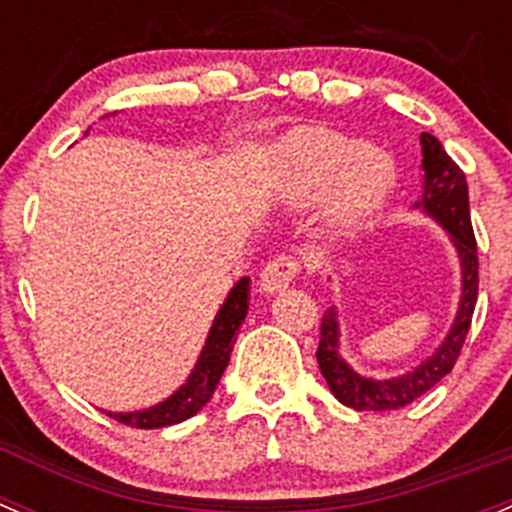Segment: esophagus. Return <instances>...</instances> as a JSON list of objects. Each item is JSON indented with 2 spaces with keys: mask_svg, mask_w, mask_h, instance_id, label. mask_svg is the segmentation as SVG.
<instances>
[{
  "mask_svg": "<svg viewBox=\"0 0 512 512\" xmlns=\"http://www.w3.org/2000/svg\"><path fill=\"white\" fill-rule=\"evenodd\" d=\"M298 261L293 256H276L266 263L261 271V288L263 293H281L286 291L288 283L296 278Z\"/></svg>",
  "mask_w": 512,
  "mask_h": 512,
  "instance_id": "esophagus-1",
  "label": "esophagus"
}]
</instances>
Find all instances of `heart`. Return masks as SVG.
Instances as JSON below:
<instances>
[{
	"label": "heart",
	"instance_id": "1",
	"mask_svg": "<svg viewBox=\"0 0 512 512\" xmlns=\"http://www.w3.org/2000/svg\"><path fill=\"white\" fill-rule=\"evenodd\" d=\"M271 169L281 199L293 206L321 199L323 224L336 234H356L371 224L396 184V161L383 146L353 144L326 126H301L281 136Z\"/></svg>",
	"mask_w": 512,
	"mask_h": 512
}]
</instances>
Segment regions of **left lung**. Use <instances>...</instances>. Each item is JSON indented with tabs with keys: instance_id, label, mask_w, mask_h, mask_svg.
I'll use <instances>...</instances> for the list:
<instances>
[{
	"instance_id": "1",
	"label": "left lung",
	"mask_w": 512,
	"mask_h": 512,
	"mask_svg": "<svg viewBox=\"0 0 512 512\" xmlns=\"http://www.w3.org/2000/svg\"><path fill=\"white\" fill-rule=\"evenodd\" d=\"M423 151V194L413 209L426 214L435 224L443 226L460 261V301L450 331L443 343L435 348L426 361L413 371L396 378H371L353 371L341 356V326H338L336 306L328 308L321 318V343H318V368L326 378L328 388L343 406L353 411H398L408 406L435 383L443 381L453 371L460 356L465 336L470 331L475 301H478V246H475L473 226H470L468 181L453 159L445 154L443 144L433 134H421Z\"/></svg>"
}]
</instances>
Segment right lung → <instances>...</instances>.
<instances>
[{"label":"right lung","mask_w":512,"mask_h":512,"mask_svg":"<svg viewBox=\"0 0 512 512\" xmlns=\"http://www.w3.org/2000/svg\"><path fill=\"white\" fill-rule=\"evenodd\" d=\"M86 134H89V131H86ZM249 298L251 278L244 276L234 283V288L229 291L226 301L221 303L219 313H216L214 323H211L209 328L204 348H201L199 353V361L194 363L189 378H186V383H181L179 391H174L169 398H164V401L156 403V406L151 408H141V411L129 413L104 411L106 416L124 423V426L146 430L176 426V423L196 416V413L211 401L221 376H224L226 366H229L231 351H234L236 343V331H239L246 313H249Z\"/></svg>","instance_id":"1"}]
</instances>
